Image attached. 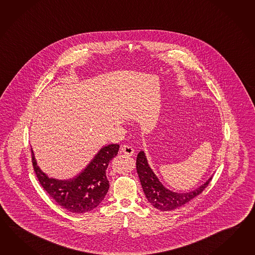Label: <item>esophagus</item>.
<instances>
[{
    "label": "esophagus",
    "mask_w": 255,
    "mask_h": 255,
    "mask_svg": "<svg viewBox=\"0 0 255 255\" xmlns=\"http://www.w3.org/2000/svg\"><path fill=\"white\" fill-rule=\"evenodd\" d=\"M121 153H125V154L129 155V156H131L134 153V150L130 145H126L125 144V145H123L122 148H121Z\"/></svg>",
    "instance_id": "esophagus-1"
}]
</instances>
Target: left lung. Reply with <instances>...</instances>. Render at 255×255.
<instances>
[{"label": "left lung", "mask_w": 255, "mask_h": 255, "mask_svg": "<svg viewBox=\"0 0 255 255\" xmlns=\"http://www.w3.org/2000/svg\"><path fill=\"white\" fill-rule=\"evenodd\" d=\"M136 169L139 179L141 182L142 190L145 194L148 202L155 209L161 211H170L176 210L183 205L189 202L196 198L209 186L212 179V176L200 187L195 190L187 193L173 192L165 188L163 184L159 181L157 176L151 169L148 164L147 159L143 151L138 153L136 158Z\"/></svg>", "instance_id": "8db88e82"}]
</instances>
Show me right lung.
Here are the masks:
<instances>
[{"mask_svg": "<svg viewBox=\"0 0 255 255\" xmlns=\"http://www.w3.org/2000/svg\"><path fill=\"white\" fill-rule=\"evenodd\" d=\"M119 144L102 147L78 176L68 180L50 178L40 169L32 152V162L41 186L63 209L72 213H85L98 207L106 196L110 184L106 176L109 163L119 151Z\"/></svg>", "mask_w": 255, "mask_h": 255, "instance_id": "add662e5", "label": "right lung"}]
</instances>
